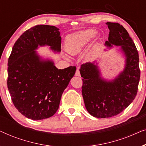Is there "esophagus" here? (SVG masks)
<instances>
[{
    "label": "esophagus",
    "mask_w": 146,
    "mask_h": 146,
    "mask_svg": "<svg viewBox=\"0 0 146 146\" xmlns=\"http://www.w3.org/2000/svg\"><path fill=\"white\" fill-rule=\"evenodd\" d=\"M75 75L76 76H80V70H79L78 68H77L76 71Z\"/></svg>",
    "instance_id": "obj_1"
}]
</instances>
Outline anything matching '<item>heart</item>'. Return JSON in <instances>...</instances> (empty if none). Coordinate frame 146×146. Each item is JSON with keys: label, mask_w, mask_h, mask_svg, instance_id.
I'll use <instances>...</instances> for the list:
<instances>
[{"label": "heart", "mask_w": 146, "mask_h": 146, "mask_svg": "<svg viewBox=\"0 0 146 146\" xmlns=\"http://www.w3.org/2000/svg\"><path fill=\"white\" fill-rule=\"evenodd\" d=\"M96 35V31L89 29L68 36L66 41V50L72 55L82 52L92 39Z\"/></svg>", "instance_id": "b5f03b06"}]
</instances>
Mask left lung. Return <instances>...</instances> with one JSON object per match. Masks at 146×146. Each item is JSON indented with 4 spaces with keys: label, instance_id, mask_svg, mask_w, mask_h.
Segmentation results:
<instances>
[{
    "label": "left lung",
    "instance_id": "1",
    "mask_svg": "<svg viewBox=\"0 0 146 146\" xmlns=\"http://www.w3.org/2000/svg\"><path fill=\"white\" fill-rule=\"evenodd\" d=\"M106 24L110 30L106 46H120L126 56V64L124 70L109 82L101 78L96 65L82 64L80 72L83 78L82 93L86 108L90 114L98 118L114 116L124 110L136 96L140 78L138 52L128 33L119 23Z\"/></svg>",
    "mask_w": 146,
    "mask_h": 146
}]
</instances>
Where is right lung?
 Masks as SVG:
<instances>
[{
  "label": "right lung",
  "mask_w": 146,
  "mask_h": 146,
  "mask_svg": "<svg viewBox=\"0 0 146 146\" xmlns=\"http://www.w3.org/2000/svg\"><path fill=\"white\" fill-rule=\"evenodd\" d=\"M58 30L50 25L31 28L16 41L9 58L8 89L16 108L28 118L52 116L76 70L74 66L58 69L53 62L40 60L36 52L38 46L44 45L60 51Z\"/></svg>",
  "instance_id": "obj_1"
}]
</instances>
